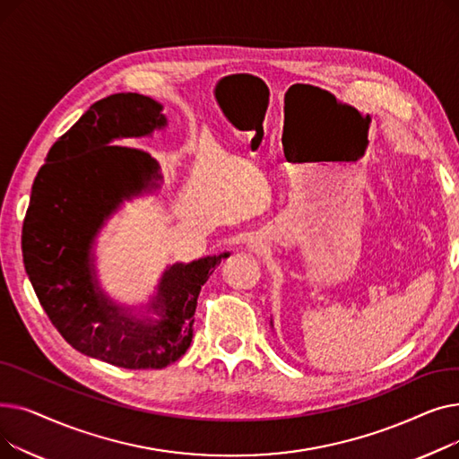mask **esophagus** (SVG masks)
I'll use <instances>...</instances> for the list:
<instances>
[{
    "mask_svg": "<svg viewBox=\"0 0 459 459\" xmlns=\"http://www.w3.org/2000/svg\"><path fill=\"white\" fill-rule=\"evenodd\" d=\"M253 247H255V246H249V249H253Z\"/></svg>",
    "mask_w": 459,
    "mask_h": 459,
    "instance_id": "esophagus-1",
    "label": "esophagus"
}]
</instances>
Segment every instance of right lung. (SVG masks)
Instances as JSON below:
<instances>
[{"instance_id": "1", "label": "right lung", "mask_w": 459, "mask_h": 459, "mask_svg": "<svg viewBox=\"0 0 459 459\" xmlns=\"http://www.w3.org/2000/svg\"><path fill=\"white\" fill-rule=\"evenodd\" d=\"M165 125L161 104L149 96L118 92L94 102L48 152L22 227L23 266L63 339L130 370L165 368L186 353L201 288L229 256L167 268L151 303L158 320H137L100 290L91 258L96 232L118 203L161 178L151 154L111 143Z\"/></svg>"}]
</instances>
